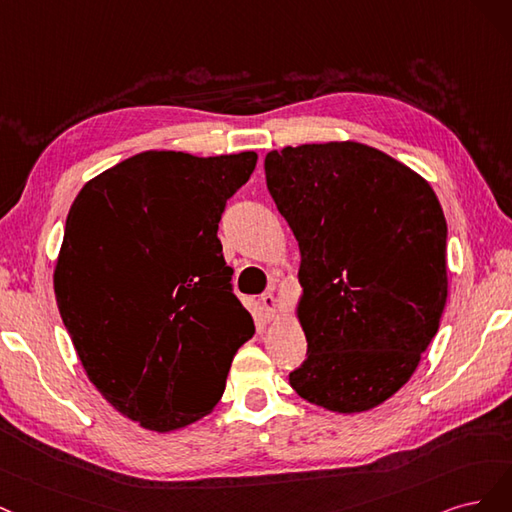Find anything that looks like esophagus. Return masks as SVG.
<instances>
[{
    "instance_id": "34e87169",
    "label": "esophagus",
    "mask_w": 512,
    "mask_h": 512,
    "mask_svg": "<svg viewBox=\"0 0 512 512\" xmlns=\"http://www.w3.org/2000/svg\"><path fill=\"white\" fill-rule=\"evenodd\" d=\"M261 306H263V310H266V319L274 321L276 312H278V300H276V295L272 291L261 295Z\"/></svg>"
}]
</instances>
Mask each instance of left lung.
Instances as JSON below:
<instances>
[{"mask_svg": "<svg viewBox=\"0 0 512 512\" xmlns=\"http://www.w3.org/2000/svg\"><path fill=\"white\" fill-rule=\"evenodd\" d=\"M272 200L300 246L308 342L289 385L340 415L389 400L415 374L447 306V221L430 183L361 142L266 155Z\"/></svg>", "mask_w": 512, "mask_h": 512, "instance_id": "1", "label": "left lung"}]
</instances>
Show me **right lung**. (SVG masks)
I'll use <instances>...</instances> for the list:
<instances>
[{
  "instance_id": "right-lung-1",
  "label": "right lung",
  "mask_w": 512,
  "mask_h": 512,
  "mask_svg": "<svg viewBox=\"0 0 512 512\" xmlns=\"http://www.w3.org/2000/svg\"><path fill=\"white\" fill-rule=\"evenodd\" d=\"M257 153L144 151L80 189L53 285L89 381L144 430L210 415L255 323L229 287L217 229Z\"/></svg>"
}]
</instances>
